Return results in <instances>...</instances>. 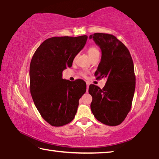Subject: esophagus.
<instances>
[{"mask_svg":"<svg viewBox=\"0 0 159 159\" xmlns=\"http://www.w3.org/2000/svg\"><path fill=\"white\" fill-rule=\"evenodd\" d=\"M86 85H87V89L88 90V88H89V85H90L89 82H86Z\"/></svg>","mask_w":159,"mask_h":159,"instance_id":"1","label":"esophagus"}]
</instances>
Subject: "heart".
Masks as SVG:
<instances>
[{"mask_svg":"<svg viewBox=\"0 0 159 159\" xmlns=\"http://www.w3.org/2000/svg\"><path fill=\"white\" fill-rule=\"evenodd\" d=\"M88 55H89L90 57L91 58V57H93L94 55H97V54H99V50L96 47L92 46V47H90L89 49H88ZM80 76H86V73H85V72H83V71L80 72Z\"/></svg>","mask_w":159,"mask_h":159,"instance_id":"b5f03b06","label":"heart"}]
</instances>
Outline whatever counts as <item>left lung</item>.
<instances>
[{
	"mask_svg": "<svg viewBox=\"0 0 159 159\" xmlns=\"http://www.w3.org/2000/svg\"><path fill=\"white\" fill-rule=\"evenodd\" d=\"M102 50V58L95 71L96 79L106 78L101 89L89 86L92 95L90 109L97 120L115 126L121 123L131 109L135 89L133 59L127 47L114 35L95 33L90 36Z\"/></svg>",
	"mask_w": 159,
	"mask_h": 159,
	"instance_id": "8db88e82",
	"label": "left lung"
}]
</instances>
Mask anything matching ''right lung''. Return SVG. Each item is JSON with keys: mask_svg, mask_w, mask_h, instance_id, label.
I'll return each mask as SVG.
<instances>
[{"mask_svg": "<svg viewBox=\"0 0 159 159\" xmlns=\"http://www.w3.org/2000/svg\"><path fill=\"white\" fill-rule=\"evenodd\" d=\"M88 36L52 37L37 48L32 57L29 77L30 92L42 118L55 127L71 121L79 99L86 91L81 79L71 82L62 79V71L85 46Z\"/></svg>", "mask_w": 159, "mask_h": 159, "instance_id": "add662e5", "label": "right lung"}]
</instances>
